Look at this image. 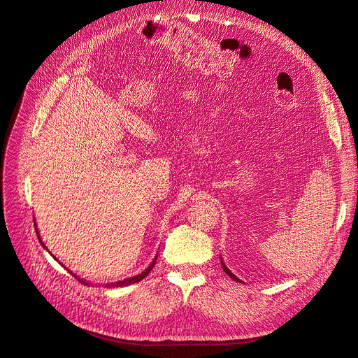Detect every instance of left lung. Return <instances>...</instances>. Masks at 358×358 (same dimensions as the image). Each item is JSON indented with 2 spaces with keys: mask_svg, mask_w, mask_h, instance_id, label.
Listing matches in <instances>:
<instances>
[{
  "mask_svg": "<svg viewBox=\"0 0 358 358\" xmlns=\"http://www.w3.org/2000/svg\"><path fill=\"white\" fill-rule=\"evenodd\" d=\"M220 262H222V267H223L224 273H227V274L229 275V278H231V279H234V280H237V282H240V279L237 278V275H234V274H232V273H231V271H229V270L227 268V265H224V264H223V261H220Z\"/></svg>",
  "mask_w": 358,
  "mask_h": 358,
  "instance_id": "obj_1",
  "label": "left lung"
}]
</instances>
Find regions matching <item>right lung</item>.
<instances>
[{
  "label": "right lung",
  "mask_w": 358,
  "mask_h": 358,
  "mask_svg": "<svg viewBox=\"0 0 358 358\" xmlns=\"http://www.w3.org/2000/svg\"><path fill=\"white\" fill-rule=\"evenodd\" d=\"M36 234H38L37 232V228H36ZM38 237V236H37ZM38 241L40 243H42V240H40V237H38ZM42 246H45V244L42 243ZM155 264H156V259L155 261H152V264L150 265V267L145 270V271H142L141 274H138V275H134V278H130V279H124V280H120V282H115V283H106L105 285V287H108V288H114V287H126V285H131V283H136V282H139V280H142V279H144L145 278V275L152 270V267H155ZM75 275V278L80 282V283H84V285H90L88 282H85V280H83V279H79L78 278V275L76 274H73Z\"/></svg>",
  "instance_id": "obj_1"
}]
</instances>
